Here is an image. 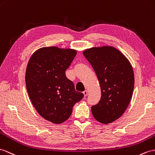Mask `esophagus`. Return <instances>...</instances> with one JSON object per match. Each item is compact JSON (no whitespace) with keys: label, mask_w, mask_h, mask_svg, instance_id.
Masks as SVG:
<instances>
[{"label":"esophagus","mask_w":155,"mask_h":155,"mask_svg":"<svg viewBox=\"0 0 155 155\" xmlns=\"http://www.w3.org/2000/svg\"><path fill=\"white\" fill-rule=\"evenodd\" d=\"M83 93H84V96L86 97V96H87V95H88V91H87V90H85V91H84V92H83Z\"/></svg>","instance_id":"1"}]
</instances>
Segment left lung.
<instances>
[{"label": "left lung", "mask_w": 155, "mask_h": 155, "mask_svg": "<svg viewBox=\"0 0 155 155\" xmlns=\"http://www.w3.org/2000/svg\"><path fill=\"white\" fill-rule=\"evenodd\" d=\"M83 54L95 70L101 90L100 101L91 107L93 116L102 124L111 123L124 114L130 103L134 87L133 68L114 47H93Z\"/></svg>", "instance_id": "8db88e82"}]
</instances>
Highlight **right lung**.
Returning <instances> with one entry per match:
<instances>
[{"label":"right lung","mask_w":155,"mask_h":155,"mask_svg":"<svg viewBox=\"0 0 155 155\" xmlns=\"http://www.w3.org/2000/svg\"><path fill=\"white\" fill-rule=\"evenodd\" d=\"M76 54L73 49L43 47L29 60L25 84L29 99L37 112L54 124L68 119L75 104L84 97L65 74Z\"/></svg>","instance_id":"1"}]
</instances>
